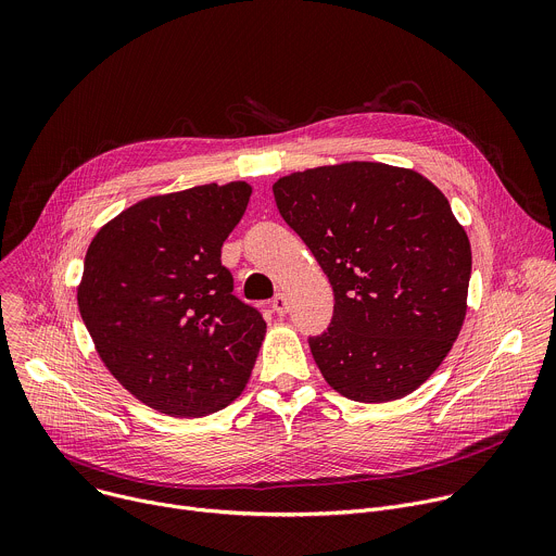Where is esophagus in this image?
Segmentation results:
<instances>
[{"mask_svg": "<svg viewBox=\"0 0 556 556\" xmlns=\"http://www.w3.org/2000/svg\"><path fill=\"white\" fill-rule=\"evenodd\" d=\"M273 309H275L279 316H283V314L288 312V299H286L283 292L275 294V299H273Z\"/></svg>", "mask_w": 556, "mask_h": 556, "instance_id": "obj_1", "label": "esophagus"}]
</instances>
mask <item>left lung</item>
Segmentation results:
<instances>
[{"label":"left lung","mask_w":556,"mask_h":556,"mask_svg":"<svg viewBox=\"0 0 556 556\" xmlns=\"http://www.w3.org/2000/svg\"><path fill=\"white\" fill-rule=\"evenodd\" d=\"M273 193L334 290L328 330L307 339L328 384L356 403L416 391L466 316L470 244L444 193L382 163L296 172Z\"/></svg>","instance_id":"1"}]
</instances>
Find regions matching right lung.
Segmentation results:
<instances>
[{
  "mask_svg": "<svg viewBox=\"0 0 556 556\" xmlns=\"http://www.w3.org/2000/svg\"><path fill=\"white\" fill-rule=\"evenodd\" d=\"M251 191L228 182L140 200L88 249L81 319L112 376L155 412L200 418L247 387L266 321L232 294L219 257Z\"/></svg>",
  "mask_w": 556,
  "mask_h": 556,
  "instance_id": "right-lung-1",
  "label": "right lung"
}]
</instances>
